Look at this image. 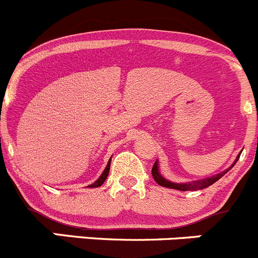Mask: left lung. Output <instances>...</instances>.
Segmentation results:
<instances>
[{
  "instance_id": "obj_1",
  "label": "left lung",
  "mask_w": 258,
  "mask_h": 258,
  "mask_svg": "<svg viewBox=\"0 0 258 258\" xmlns=\"http://www.w3.org/2000/svg\"><path fill=\"white\" fill-rule=\"evenodd\" d=\"M239 155H241V152H239L238 156H237V159L234 160V162L231 165V166L228 167V169L224 170V171H222V172H219V174L213 175V176L206 177V179L192 180V181H185V182L170 181V180L165 179V177L161 175V172H160V170H159V161H157V160H156V161H155L154 166H152V176H154L155 181H156L159 185H161V186L169 187V189L181 190V191H187V190L196 191V190H202V189H206V187L211 186V185L214 184V182H216L217 180L221 179V177L223 176V175H226L227 172H228L229 170H231L232 167L234 166V164H236V162L238 161Z\"/></svg>"
}]
</instances>
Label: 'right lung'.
<instances>
[{
  "label": "right lung",
  "mask_w": 258,
  "mask_h": 258,
  "mask_svg": "<svg viewBox=\"0 0 258 258\" xmlns=\"http://www.w3.org/2000/svg\"><path fill=\"white\" fill-rule=\"evenodd\" d=\"M111 159H112V157H111ZM111 159H109L108 164H107L106 169L103 170V172H102V174H101V176H99L98 179H97L96 181L93 182V184L88 185V187H98V186H101L102 184H103V182H104V180H106V179H107V176H108V172H109V166H111Z\"/></svg>",
  "instance_id": "obj_1"
}]
</instances>
